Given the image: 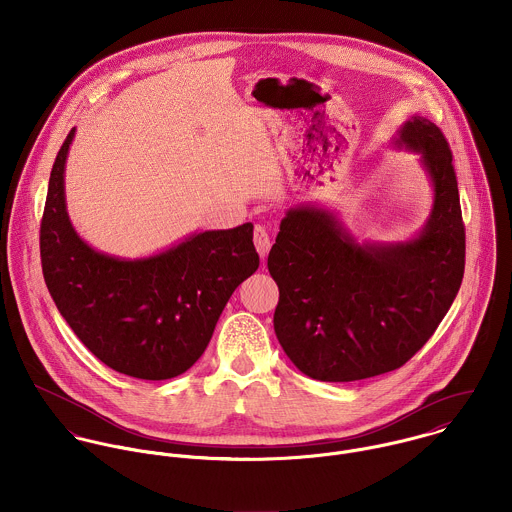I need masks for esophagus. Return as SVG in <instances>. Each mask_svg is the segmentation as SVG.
<instances>
[{
	"label": "esophagus",
	"mask_w": 512,
	"mask_h": 512,
	"mask_svg": "<svg viewBox=\"0 0 512 512\" xmlns=\"http://www.w3.org/2000/svg\"><path fill=\"white\" fill-rule=\"evenodd\" d=\"M254 246H256V250H258V254H260L262 258L268 254V250H270V246H272L270 234H268L266 226H262V224H256V226H254Z\"/></svg>",
	"instance_id": "34e87169"
}]
</instances>
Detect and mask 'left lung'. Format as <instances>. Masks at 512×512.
Instances as JSON below:
<instances>
[{
    "label": "left lung",
    "mask_w": 512,
    "mask_h": 512,
    "mask_svg": "<svg viewBox=\"0 0 512 512\" xmlns=\"http://www.w3.org/2000/svg\"><path fill=\"white\" fill-rule=\"evenodd\" d=\"M394 146L420 153L434 185L432 215L416 238L359 244L333 213L299 207L288 211L270 250L280 290L276 337L315 380L351 382L406 365L459 292L465 226L447 140L414 116Z\"/></svg>",
    "instance_id": "1"
}]
</instances>
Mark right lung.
<instances>
[{
	"instance_id": "1",
	"label": "right lung",
	"mask_w": 512,
	"mask_h": 512,
	"mask_svg": "<svg viewBox=\"0 0 512 512\" xmlns=\"http://www.w3.org/2000/svg\"><path fill=\"white\" fill-rule=\"evenodd\" d=\"M74 130L53 163L41 219V266L74 335L102 363L142 380L183 374L205 353L232 292L260 258L252 224L205 230L140 260L90 248L65 205V161Z\"/></svg>"
}]
</instances>
